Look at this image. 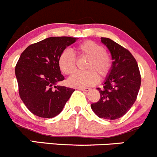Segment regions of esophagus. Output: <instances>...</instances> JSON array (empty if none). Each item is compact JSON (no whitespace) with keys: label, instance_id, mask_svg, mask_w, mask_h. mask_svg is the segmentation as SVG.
Segmentation results:
<instances>
[{"label":"esophagus","instance_id":"34e87169","mask_svg":"<svg viewBox=\"0 0 157 157\" xmlns=\"http://www.w3.org/2000/svg\"><path fill=\"white\" fill-rule=\"evenodd\" d=\"M77 89H78L79 90H82V91H84V92H88L91 90L90 88H83V87H78Z\"/></svg>","mask_w":157,"mask_h":157}]
</instances>
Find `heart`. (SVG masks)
<instances>
[{"instance_id":"heart-1","label":"heart","mask_w":157,"mask_h":157,"mask_svg":"<svg viewBox=\"0 0 157 157\" xmlns=\"http://www.w3.org/2000/svg\"><path fill=\"white\" fill-rule=\"evenodd\" d=\"M80 58H86L84 68L85 71H77L71 76L68 83L71 86L85 87L95 84L98 75L101 78L107 77L111 68V59L100 44L92 40L81 43L77 48ZM59 66L62 73L71 74L76 70V57L70 49L62 51L59 58Z\"/></svg>"}]
</instances>
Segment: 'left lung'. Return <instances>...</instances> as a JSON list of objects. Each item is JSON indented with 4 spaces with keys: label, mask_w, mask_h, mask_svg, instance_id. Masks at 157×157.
<instances>
[{
    "label": "left lung",
    "mask_w": 157,
    "mask_h": 157,
    "mask_svg": "<svg viewBox=\"0 0 157 157\" xmlns=\"http://www.w3.org/2000/svg\"><path fill=\"white\" fill-rule=\"evenodd\" d=\"M110 51L112 65L101 89L98 101L91 105L100 118L116 120L124 116L137 98L141 86V74L136 60L128 49L111 39L101 37Z\"/></svg>",
    "instance_id": "8db88e82"
}]
</instances>
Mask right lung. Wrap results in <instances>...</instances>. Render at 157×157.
Segmentation results:
<instances>
[{
	"instance_id": "add662e5",
	"label": "right lung",
	"mask_w": 157,
	"mask_h": 157,
	"mask_svg": "<svg viewBox=\"0 0 157 157\" xmlns=\"http://www.w3.org/2000/svg\"><path fill=\"white\" fill-rule=\"evenodd\" d=\"M77 40L70 37H48L29 46L21 54L15 69L19 96L36 116H57L75 90L56 83L65 79L58 62L59 56Z\"/></svg>"
}]
</instances>
